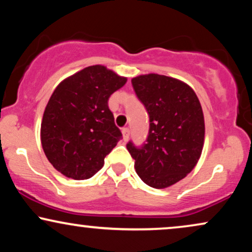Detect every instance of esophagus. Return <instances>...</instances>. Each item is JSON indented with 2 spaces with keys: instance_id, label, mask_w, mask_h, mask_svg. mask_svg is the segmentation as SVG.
Wrapping results in <instances>:
<instances>
[{
  "instance_id": "34e87169",
  "label": "esophagus",
  "mask_w": 252,
  "mask_h": 252,
  "mask_svg": "<svg viewBox=\"0 0 252 252\" xmlns=\"http://www.w3.org/2000/svg\"><path fill=\"white\" fill-rule=\"evenodd\" d=\"M122 133H123V139H124V141H128V138H129V136H130L129 128H123L122 129Z\"/></svg>"
}]
</instances>
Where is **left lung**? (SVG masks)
I'll return each instance as SVG.
<instances>
[{
  "instance_id": "left-lung-1",
  "label": "left lung",
  "mask_w": 252,
  "mask_h": 252,
  "mask_svg": "<svg viewBox=\"0 0 252 252\" xmlns=\"http://www.w3.org/2000/svg\"><path fill=\"white\" fill-rule=\"evenodd\" d=\"M150 117L149 135L141 148L126 149L139 178L154 189L184 179L195 167L205 141V120L195 92L166 75H139L131 80Z\"/></svg>"
}]
</instances>
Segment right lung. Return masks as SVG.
<instances>
[{
    "label": "right lung",
    "instance_id": "1",
    "mask_svg": "<svg viewBox=\"0 0 252 252\" xmlns=\"http://www.w3.org/2000/svg\"><path fill=\"white\" fill-rule=\"evenodd\" d=\"M126 78L102 65L86 67L57 86L44 111L40 141L53 167L74 180L89 179L122 138L108 107Z\"/></svg>",
    "mask_w": 252,
    "mask_h": 252
}]
</instances>
